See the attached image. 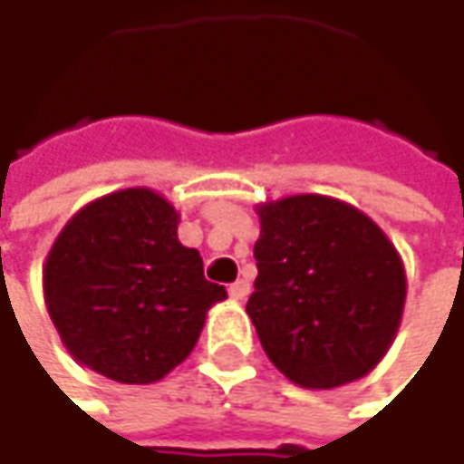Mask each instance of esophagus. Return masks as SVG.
<instances>
[{"instance_id":"obj_1","label":"esophagus","mask_w":464,"mask_h":464,"mask_svg":"<svg viewBox=\"0 0 464 464\" xmlns=\"http://www.w3.org/2000/svg\"><path fill=\"white\" fill-rule=\"evenodd\" d=\"M229 295H232L235 301H240V304H243V301L250 295V282L248 280L232 282V285H229Z\"/></svg>"}]
</instances>
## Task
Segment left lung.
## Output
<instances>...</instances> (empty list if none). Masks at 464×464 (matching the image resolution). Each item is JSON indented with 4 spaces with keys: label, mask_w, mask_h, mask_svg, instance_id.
Instances as JSON below:
<instances>
[{
    "label": "left lung",
    "mask_w": 464,
    "mask_h": 464,
    "mask_svg": "<svg viewBox=\"0 0 464 464\" xmlns=\"http://www.w3.org/2000/svg\"><path fill=\"white\" fill-rule=\"evenodd\" d=\"M258 221L246 312L272 364L319 391L364 378L404 314L407 275L393 243L370 216L327 195L264 203Z\"/></svg>",
    "instance_id": "1"
}]
</instances>
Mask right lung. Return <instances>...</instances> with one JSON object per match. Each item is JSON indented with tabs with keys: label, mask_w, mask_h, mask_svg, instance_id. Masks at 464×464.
Masks as SVG:
<instances>
[{
	"label": "right lung",
	"mask_w": 464,
	"mask_h": 464,
	"mask_svg": "<svg viewBox=\"0 0 464 464\" xmlns=\"http://www.w3.org/2000/svg\"><path fill=\"white\" fill-rule=\"evenodd\" d=\"M179 214L148 187L73 216L44 264V301L71 356L116 382H155L195 348L227 290L177 237Z\"/></svg>",
	"instance_id": "add662e5"
}]
</instances>
